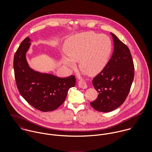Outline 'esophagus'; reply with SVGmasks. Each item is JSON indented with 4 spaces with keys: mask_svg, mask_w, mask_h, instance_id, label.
Wrapping results in <instances>:
<instances>
[{
    "mask_svg": "<svg viewBox=\"0 0 152 152\" xmlns=\"http://www.w3.org/2000/svg\"><path fill=\"white\" fill-rule=\"evenodd\" d=\"M78 86L82 89H86L87 88V85L86 83L83 80H80L78 82Z\"/></svg>",
    "mask_w": 152,
    "mask_h": 152,
    "instance_id": "obj_1",
    "label": "esophagus"
}]
</instances>
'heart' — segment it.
Returning a JSON list of instances; mask_svg holds the SVG:
<instances>
[{
	"label": "heart",
	"instance_id": "heart-1",
	"mask_svg": "<svg viewBox=\"0 0 152 152\" xmlns=\"http://www.w3.org/2000/svg\"><path fill=\"white\" fill-rule=\"evenodd\" d=\"M112 50L108 36L89 31L70 38L66 48V56L62 61L66 66L74 68L79 61L80 69L93 75L100 72L107 64Z\"/></svg>",
	"mask_w": 152,
	"mask_h": 152
}]
</instances>
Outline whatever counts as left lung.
I'll return each mask as SVG.
<instances>
[{
  "mask_svg": "<svg viewBox=\"0 0 152 152\" xmlns=\"http://www.w3.org/2000/svg\"><path fill=\"white\" fill-rule=\"evenodd\" d=\"M113 52L105 67L92 80L99 93L90 104L99 112H108L120 107L125 101L134 78V65L129 48L110 33Z\"/></svg>",
  "mask_w": 152,
  "mask_h": 152,
  "instance_id": "obj_1",
  "label": "left lung"
}]
</instances>
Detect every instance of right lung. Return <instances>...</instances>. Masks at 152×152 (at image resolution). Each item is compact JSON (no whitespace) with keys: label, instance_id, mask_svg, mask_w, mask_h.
I'll list each match as a JSON object with an SVG mask.
<instances>
[{"label":"right lung","instance_id":"1","mask_svg":"<svg viewBox=\"0 0 152 152\" xmlns=\"http://www.w3.org/2000/svg\"><path fill=\"white\" fill-rule=\"evenodd\" d=\"M31 40L26 37L15 53L13 61L17 87L23 98L32 107L43 112L58 108L65 101L69 89L75 86V77L60 78L31 68L26 53Z\"/></svg>","mask_w":152,"mask_h":152}]
</instances>
